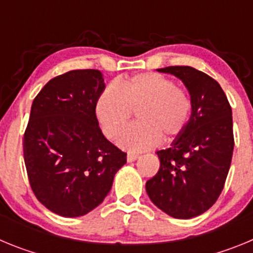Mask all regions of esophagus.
Returning a JSON list of instances; mask_svg holds the SVG:
<instances>
[{
    "label": "esophagus",
    "instance_id": "esophagus-1",
    "mask_svg": "<svg viewBox=\"0 0 253 253\" xmlns=\"http://www.w3.org/2000/svg\"><path fill=\"white\" fill-rule=\"evenodd\" d=\"M139 157L137 153H128L126 154V160H128V162H133V161H135L137 158Z\"/></svg>",
    "mask_w": 253,
    "mask_h": 253
}]
</instances>
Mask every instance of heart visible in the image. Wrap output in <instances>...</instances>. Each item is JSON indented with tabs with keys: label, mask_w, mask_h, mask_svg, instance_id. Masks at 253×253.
Returning a JSON list of instances; mask_svg holds the SVG:
<instances>
[{
	"label": "heart",
	"mask_w": 253,
	"mask_h": 253,
	"mask_svg": "<svg viewBox=\"0 0 253 253\" xmlns=\"http://www.w3.org/2000/svg\"><path fill=\"white\" fill-rule=\"evenodd\" d=\"M138 110V125L120 134L118 144L131 152L156 146L160 139L169 142L186 129L193 101L182 87L156 72L138 73L109 84L95 106L96 118L105 137L115 139Z\"/></svg>",
	"instance_id": "heart-1"
}]
</instances>
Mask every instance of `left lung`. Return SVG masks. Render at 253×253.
Listing matches in <instances>:
<instances>
[{"instance_id": "1", "label": "left lung", "mask_w": 253, "mask_h": 253, "mask_svg": "<svg viewBox=\"0 0 253 253\" xmlns=\"http://www.w3.org/2000/svg\"><path fill=\"white\" fill-rule=\"evenodd\" d=\"M158 71L184 82L193 113L172 146L157 152L160 169L146 190L162 211L190 219L213 207L224 187L234 148L232 107L220 84L202 71L189 66Z\"/></svg>"}]
</instances>
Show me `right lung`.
<instances>
[{
	"label": "right lung",
	"instance_id": "obj_1",
	"mask_svg": "<svg viewBox=\"0 0 253 253\" xmlns=\"http://www.w3.org/2000/svg\"><path fill=\"white\" fill-rule=\"evenodd\" d=\"M104 88L100 71L75 69L51 78L31 105L22 140L29 184L58 215L75 218L99 207L126 163L96 118Z\"/></svg>",
	"mask_w": 253,
	"mask_h": 253
}]
</instances>
